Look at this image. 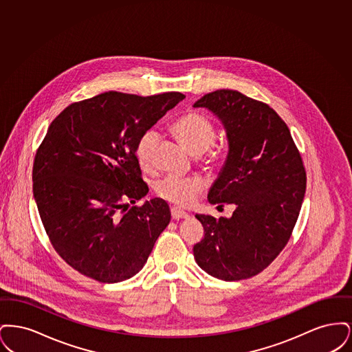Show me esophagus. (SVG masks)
I'll use <instances>...</instances> for the list:
<instances>
[{
	"label": "esophagus",
	"mask_w": 352,
	"mask_h": 352,
	"mask_svg": "<svg viewBox=\"0 0 352 352\" xmlns=\"http://www.w3.org/2000/svg\"><path fill=\"white\" fill-rule=\"evenodd\" d=\"M171 217L174 220H179V219L188 218V214L184 212L179 208H175V207H171Z\"/></svg>",
	"instance_id": "1"
}]
</instances>
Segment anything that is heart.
I'll list each match as a JSON object with an SVG mask.
<instances>
[{
    "instance_id": "1",
    "label": "heart",
    "mask_w": 352,
    "mask_h": 352,
    "mask_svg": "<svg viewBox=\"0 0 352 352\" xmlns=\"http://www.w3.org/2000/svg\"><path fill=\"white\" fill-rule=\"evenodd\" d=\"M171 131L177 138L195 155H203L206 165L214 166L221 158V151L215 145L217 129L214 122L197 111H187L171 124ZM160 142V133L155 129H146L135 142L134 154L140 166L151 170L154 166V154ZM203 188L199 178H184L170 174L155 184L158 197L175 206L187 207L197 199Z\"/></svg>"
}]
</instances>
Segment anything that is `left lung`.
Segmentation results:
<instances>
[{
  "label": "left lung",
  "instance_id": "obj_1",
  "mask_svg": "<svg viewBox=\"0 0 352 352\" xmlns=\"http://www.w3.org/2000/svg\"><path fill=\"white\" fill-rule=\"evenodd\" d=\"M194 107L220 118L230 146L208 201L234 204L230 219L195 215L204 237L194 245V257L219 280L251 278L272 264L292 236L306 190L301 154L284 120L263 101L218 89Z\"/></svg>",
  "mask_w": 352,
  "mask_h": 352
}]
</instances>
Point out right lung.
<instances>
[{
    "label": "right lung",
    "instance_id": "1",
    "mask_svg": "<svg viewBox=\"0 0 352 352\" xmlns=\"http://www.w3.org/2000/svg\"><path fill=\"white\" fill-rule=\"evenodd\" d=\"M184 98L109 91L51 122L34 158V199L51 245L79 273L115 284L145 265L171 214L161 198L129 208L149 191L135 142Z\"/></svg>",
    "mask_w": 352,
    "mask_h": 352
}]
</instances>
